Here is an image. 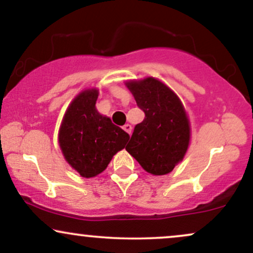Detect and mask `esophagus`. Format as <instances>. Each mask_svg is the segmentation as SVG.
Instances as JSON below:
<instances>
[{"label": "esophagus", "instance_id": "esophagus-1", "mask_svg": "<svg viewBox=\"0 0 253 253\" xmlns=\"http://www.w3.org/2000/svg\"><path fill=\"white\" fill-rule=\"evenodd\" d=\"M124 129L126 130V132L128 133V134H130V133H132V126H130L129 124H126V125H125V126H124Z\"/></svg>", "mask_w": 253, "mask_h": 253}]
</instances>
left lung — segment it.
Masks as SVG:
<instances>
[{
    "label": "left lung",
    "instance_id": "left-lung-1",
    "mask_svg": "<svg viewBox=\"0 0 253 253\" xmlns=\"http://www.w3.org/2000/svg\"><path fill=\"white\" fill-rule=\"evenodd\" d=\"M145 119L135 125L126 150L152 175L171 172L189 146L190 126L177 95L161 81L147 77L126 83Z\"/></svg>",
    "mask_w": 253,
    "mask_h": 253
}]
</instances>
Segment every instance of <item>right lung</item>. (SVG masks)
Listing matches in <instances>:
<instances>
[{
  "label": "right lung",
  "mask_w": 253,
  "mask_h": 253,
  "mask_svg": "<svg viewBox=\"0 0 253 253\" xmlns=\"http://www.w3.org/2000/svg\"><path fill=\"white\" fill-rule=\"evenodd\" d=\"M97 89H86L70 103L59 129L64 158L82 177L90 178L108 167L129 135L97 112Z\"/></svg>",
  "instance_id": "right-lung-1"
}]
</instances>
